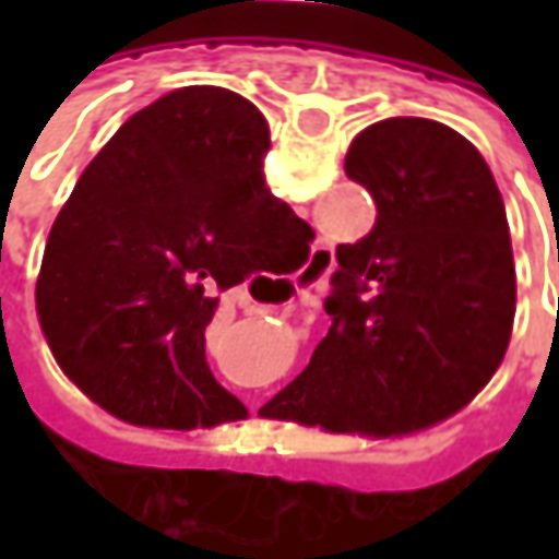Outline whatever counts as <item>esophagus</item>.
I'll list each match as a JSON object with an SVG mask.
<instances>
[{"mask_svg":"<svg viewBox=\"0 0 559 559\" xmlns=\"http://www.w3.org/2000/svg\"><path fill=\"white\" fill-rule=\"evenodd\" d=\"M333 248L330 246H313L311 248V258H308V264L298 270V276L292 280V283H276V289H289L295 286L298 292H308L313 286H320L323 280H326V273L333 270ZM254 311H267V308H261V305H254Z\"/></svg>","mask_w":559,"mask_h":559,"instance_id":"34e87169","label":"esophagus"}]
</instances>
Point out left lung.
Returning a JSON list of instances; mask_svg holds the SVG:
<instances>
[{"label":"left lung","mask_w":559,"mask_h":559,"mask_svg":"<svg viewBox=\"0 0 559 559\" xmlns=\"http://www.w3.org/2000/svg\"><path fill=\"white\" fill-rule=\"evenodd\" d=\"M345 174L376 224L335 248L333 326L270 417L392 439L457 414L498 370L516 311L510 226L479 148L439 120L370 123ZM461 356L471 367L441 386Z\"/></svg>","instance_id":"8db88e82"}]
</instances>
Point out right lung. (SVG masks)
Returning a JSON list of instances; mask_svg holds the SVG:
<instances>
[{"mask_svg": "<svg viewBox=\"0 0 559 559\" xmlns=\"http://www.w3.org/2000/svg\"><path fill=\"white\" fill-rule=\"evenodd\" d=\"M267 148L248 98L183 86L127 120L58 211L36 317L58 367L120 419L195 429L224 417L204 360L211 289L283 273L292 239L313 236L264 183Z\"/></svg>", "mask_w": 559, "mask_h": 559, "instance_id": "obj_1", "label": "right lung"}]
</instances>
